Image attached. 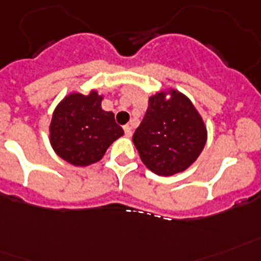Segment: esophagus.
<instances>
[{"label":"esophagus","mask_w":261,"mask_h":261,"mask_svg":"<svg viewBox=\"0 0 261 261\" xmlns=\"http://www.w3.org/2000/svg\"><path fill=\"white\" fill-rule=\"evenodd\" d=\"M124 132H125L126 137H130V136H132V128L129 125H125L124 126Z\"/></svg>","instance_id":"esophagus-1"}]
</instances>
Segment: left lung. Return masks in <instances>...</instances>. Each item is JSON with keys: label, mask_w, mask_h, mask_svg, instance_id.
<instances>
[{"label": "left lung", "mask_w": 261, "mask_h": 261, "mask_svg": "<svg viewBox=\"0 0 261 261\" xmlns=\"http://www.w3.org/2000/svg\"><path fill=\"white\" fill-rule=\"evenodd\" d=\"M132 140L148 169L172 176L197 160L206 143V128L188 97L178 90H163L149 97Z\"/></svg>", "instance_id": "left-lung-1"}]
</instances>
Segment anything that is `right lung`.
I'll use <instances>...</instances> for the list:
<instances>
[{
    "label": "right lung",
    "instance_id": "add662e5",
    "mask_svg": "<svg viewBox=\"0 0 261 261\" xmlns=\"http://www.w3.org/2000/svg\"><path fill=\"white\" fill-rule=\"evenodd\" d=\"M104 97L96 90L89 94H68L56 107L49 126L51 148L62 160L76 167L100 161L113 141L124 135L112 112L101 108Z\"/></svg>",
    "mask_w": 261,
    "mask_h": 261
}]
</instances>
